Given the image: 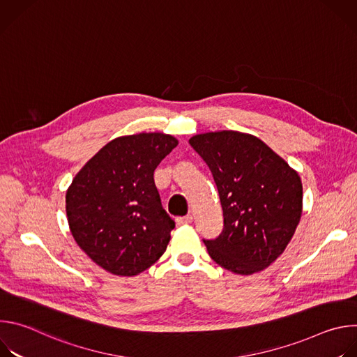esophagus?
Segmentation results:
<instances>
[{
  "label": "esophagus",
  "mask_w": 357,
  "mask_h": 357,
  "mask_svg": "<svg viewBox=\"0 0 357 357\" xmlns=\"http://www.w3.org/2000/svg\"><path fill=\"white\" fill-rule=\"evenodd\" d=\"M193 220L192 215H186V216H182V218H178L176 219V225L178 226H183V225H190Z\"/></svg>",
  "instance_id": "1"
}]
</instances>
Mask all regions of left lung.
I'll return each instance as SVG.
<instances>
[{
    "label": "left lung",
    "mask_w": 357,
    "mask_h": 357,
    "mask_svg": "<svg viewBox=\"0 0 357 357\" xmlns=\"http://www.w3.org/2000/svg\"><path fill=\"white\" fill-rule=\"evenodd\" d=\"M189 144L212 171L223 209L222 234L205 240L209 256L240 275L267 268L284 252L301 220L298 172L247 132L197 134Z\"/></svg>",
    "instance_id": "1"
}]
</instances>
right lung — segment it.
<instances>
[{
    "label": "right lung",
    "mask_w": 357,
    "mask_h": 357,
    "mask_svg": "<svg viewBox=\"0 0 357 357\" xmlns=\"http://www.w3.org/2000/svg\"><path fill=\"white\" fill-rule=\"evenodd\" d=\"M176 145L164 132L123 135L73 178L66 192L69 229L101 268L132 277L165 252L175 222L162 209L154 171Z\"/></svg>",
    "instance_id": "obj_1"
}]
</instances>
